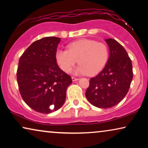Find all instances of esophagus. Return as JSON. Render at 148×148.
Listing matches in <instances>:
<instances>
[{
    "instance_id": "34e87169",
    "label": "esophagus",
    "mask_w": 148,
    "mask_h": 148,
    "mask_svg": "<svg viewBox=\"0 0 148 148\" xmlns=\"http://www.w3.org/2000/svg\"><path fill=\"white\" fill-rule=\"evenodd\" d=\"M77 80H79V78H76V77H72L73 82H75V81H77Z\"/></svg>"
}]
</instances>
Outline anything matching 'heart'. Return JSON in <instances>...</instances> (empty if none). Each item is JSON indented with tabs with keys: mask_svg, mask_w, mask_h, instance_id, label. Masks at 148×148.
<instances>
[{
	"mask_svg": "<svg viewBox=\"0 0 148 148\" xmlns=\"http://www.w3.org/2000/svg\"><path fill=\"white\" fill-rule=\"evenodd\" d=\"M67 50H58L56 62L65 73H69L77 63L76 73L92 76L100 72L109 57L108 48L102 42L90 39H82L71 43Z\"/></svg>",
	"mask_w": 148,
	"mask_h": 148,
	"instance_id": "obj_1",
	"label": "heart"
}]
</instances>
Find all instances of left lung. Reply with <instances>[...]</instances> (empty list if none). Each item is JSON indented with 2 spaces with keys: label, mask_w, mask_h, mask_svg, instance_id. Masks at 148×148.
<instances>
[{
  "label": "left lung",
  "mask_w": 148,
  "mask_h": 148,
  "mask_svg": "<svg viewBox=\"0 0 148 148\" xmlns=\"http://www.w3.org/2000/svg\"><path fill=\"white\" fill-rule=\"evenodd\" d=\"M110 56L102 71L90 79L86 96L92 105L108 108L119 104L130 88L133 73L132 62L123 46L114 39L106 40Z\"/></svg>",
  "instance_id": "8db88e82"
}]
</instances>
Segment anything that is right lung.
I'll list each match as a JSON object with an SVG mask.
<instances>
[{
  "mask_svg": "<svg viewBox=\"0 0 148 148\" xmlns=\"http://www.w3.org/2000/svg\"><path fill=\"white\" fill-rule=\"evenodd\" d=\"M60 42V38L56 37L36 40L19 58L17 80L20 94L24 102L38 112L48 114L59 109L72 83L71 77L56 63V48Z\"/></svg>",
  "mask_w": 148,
  "mask_h": 148,
  "instance_id": "1",
  "label": "right lung"
}]
</instances>
